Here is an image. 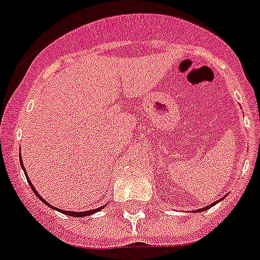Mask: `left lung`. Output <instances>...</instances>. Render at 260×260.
Listing matches in <instances>:
<instances>
[{"label":"left lung","mask_w":260,"mask_h":260,"mask_svg":"<svg viewBox=\"0 0 260 260\" xmlns=\"http://www.w3.org/2000/svg\"><path fill=\"white\" fill-rule=\"evenodd\" d=\"M220 201H222V198H221V199H219V201L213 202V203H211L210 206H207V207H203V208H202V210H199V212H202V211H204V210H208V208H211V207H212V206H215L216 203H219ZM195 212H198V211H195Z\"/></svg>","instance_id":"1"}]
</instances>
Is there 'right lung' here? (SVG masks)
I'll list each match as a JSON object with an SVG mask.
<instances>
[{
  "label": "right lung",
  "instance_id": "obj_1",
  "mask_svg": "<svg viewBox=\"0 0 260 260\" xmlns=\"http://www.w3.org/2000/svg\"><path fill=\"white\" fill-rule=\"evenodd\" d=\"M19 161H20V165H22V169H23V172H24V174H26V177H27V181H28V185L31 186V189H32V191L35 192L36 194V197H38L39 199H40L41 202H43V203H45L48 206V207L49 208H52V210H56V211H58V212H61V213H65V215H69V216H73V217H84V216H91V215H93V213L95 212H99V211H102L103 208L105 207V206H103V207H99V208H95V210H88V211H83V212H77V211H65V210H61V208H56V207H53V206H50L49 203H48L47 201H45V199H43V197H41L40 194H39L38 192V190L35 189V187H34V185H32L31 183V180H29L28 178V176H27V173H26V169H24V165H23V161H22V156H19Z\"/></svg>",
  "mask_w": 260,
  "mask_h": 260
}]
</instances>
